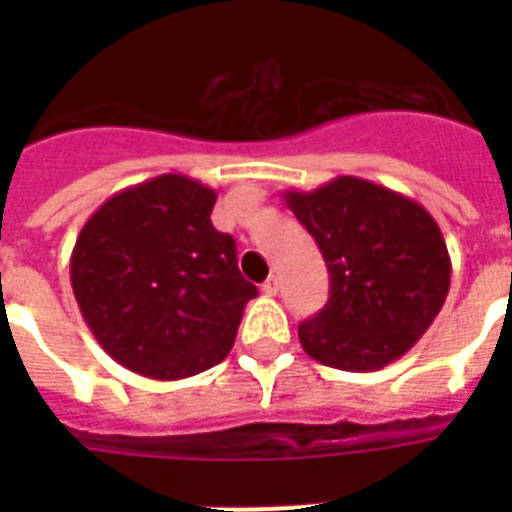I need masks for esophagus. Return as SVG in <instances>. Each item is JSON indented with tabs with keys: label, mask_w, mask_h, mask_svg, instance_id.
Returning <instances> with one entry per match:
<instances>
[{
	"label": "esophagus",
	"mask_w": 512,
	"mask_h": 512,
	"mask_svg": "<svg viewBox=\"0 0 512 512\" xmlns=\"http://www.w3.org/2000/svg\"><path fill=\"white\" fill-rule=\"evenodd\" d=\"M263 292L265 295H276V292H279V279H276V276H268V279H265V284H263Z\"/></svg>",
	"instance_id": "esophagus-1"
}]
</instances>
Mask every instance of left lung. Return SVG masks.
Masks as SVG:
<instances>
[{
	"label": "left lung",
	"instance_id": "obj_1",
	"mask_svg": "<svg viewBox=\"0 0 512 512\" xmlns=\"http://www.w3.org/2000/svg\"><path fill=\"white\" fill-rule=\"evenodd\" d=\"M284 201L329 271V303L297 327L305 353L345 372H374L412 350L444 308L452 279L444 233L428 209L350 175L287 191Z\"/></svg>",
	"mask_w": 512,
	"mask_h": 512
}]
</instances>
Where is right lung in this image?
<instances>
[{
  "label": "right lung",
  "instance_id": "1",
  "mask_svg": "<svg viewBox=\"0 0 512 512\" xmlns=\"http://www.w3.org/2000/svg\"><path fill=\"white\" fill-rule=\"evenodd\" d=\"M217 191L159 175L103 201L76 236L71 287L108 356L151 380H183L233 348L255 284L209 215Z\"/></svg>",
  "mask_w": 512,
  "mask_h": 512
}]
</instances>
